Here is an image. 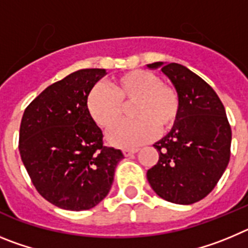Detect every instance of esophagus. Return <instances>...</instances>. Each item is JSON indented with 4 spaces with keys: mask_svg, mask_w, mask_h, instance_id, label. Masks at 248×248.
<instances>
[{
    "mask_svg": "<svg viewBox=\"0 0 248 248\" xmlns=\"http://www.w3.org/2000/svg\"><path fill=\"white\" fill-rule=\"evenodd\" d=\"M138 150H139V149H124V150H123V153H124V155H125V156H130V155L138 153Z\"/></svg>",
    "mask_w": 248,
    "mask_h": 248,
    "instance_id": "1",
    "label": "esophagus"
}]
</instances>
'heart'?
Instances as JSON below:
<instances>
[{
	"label": "heart",
	"instance_id": "1",
	"mask_svg": "<svg viewBox=\"0 0 248 248\" xmlns=\"http://www.w3.org/2000/svg\"><path fill=\"white\" fill-rule=\"evenodd\" d=\"M129 103H133L130 115L135 119L114 124L107 134L111 145L124 149L148 143L154 139L157 129H171L180 113L177 92L148 71L122 74L111 82L110 89L94 85L85 100L89 115L100 128H109L120 117L123 104Z\"/></svg>",
	"mask_w": 248,
	"mask_h": 248
}]
</instances>
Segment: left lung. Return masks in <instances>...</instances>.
I'll list each match as a JSON object with an SVG mask.
<instances>
[{
	"label": "left lung",
	"instance_id": "8db88e82",
	"mask_svg": "<svg viewBox=\"0 0 248 248\" xmlns=\"http://www.w3.org/2000/svg\"><path fill=\"white\" fill-rule=\"evenodd\" d=\"M174 85L180 113L168 134L154 144L156 165L146 177L151 189L169 202L191 205L212 191L230 161L231 128L216 92L189 68L155 62Z\"/></svg>",
	"mask_w": 248,
	"mask_h": 248
}]
</instances>
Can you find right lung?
I'll list each match as a JSON object with an SVG mask.
<instances>
[{
	"label": "right lung",
	"instance_id": "add662e5",
	"mask_svg": "<svg viewBox=\"0 0 248 248\" xmlns=\"http://www.w3.org/2000/svg\"><path fill=\"white\" fill-rule=\"evenodd\" d=\"M107 74L80 69L47 87L26 108L19 154L37 191L71 211L89 210L108 195L119 149L103 145V133L87 110V95Z\"/></svg>",
	"mask_w": 248,
	"mask_h": 248
}]
</instances>
